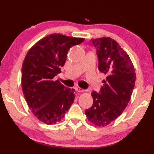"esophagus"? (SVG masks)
<instances>
[{
    "label": "esophagus",
    "mask_w": 154,
    "mask_h": 154,
    "mask_svg": "<svg viewBox=\"0 0 154 154\" xmlns=\"http://www.w3.org/2000/svg\"><path fill=\"white\" fill-rule=\"evenodd\" d=\"M75 90H76L77 92H83L84 91V90L83 89V88H79V87H76L75 88Z\"/></svg>",
    "instance_id": "esophagus-1"
}]
</instances>
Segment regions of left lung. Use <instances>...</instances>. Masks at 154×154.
<instances>
[{"instance_id": "left-lung-1", "label": "left lung", "mask_w": 154, "mask_h": 154, "mask_svg": "<svg viewBox=\"0 0 154 154\" xmlns=\"http://www.w3.org/2000/svg\"><path fill=\"white\" fill-rule=\"evenodd\" d=\"M97 48L98 69L106 75L100 93L92 92L93 104L85 111L88 121L104 127L123 113L131 98L136 80L130 57L115 40L109 37L91 39Z\"/></svg>"}]
</instances>
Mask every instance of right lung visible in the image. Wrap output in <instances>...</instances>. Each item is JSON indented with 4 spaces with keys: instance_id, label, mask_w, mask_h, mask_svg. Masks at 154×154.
<instances>
[{
    "instance_id": "obj_1",
    "label": "right lung",
    "mask_w": 154,
    "mask_h": 154,
    "mask_svg": "<svg viewBox=\"0 0 154 154\" xmlns=\"http://www.w3.org/2000/svg\"><path fill=\"white\" fill-rule=\"evenodd\" d=\"M83 41L52 33L35 43L26 54L22 67L23 94L33 114L43 123L61 121L73 103L75 90L53 79L61 72L69 50Z\"/></svg>"
}]
</instances>
